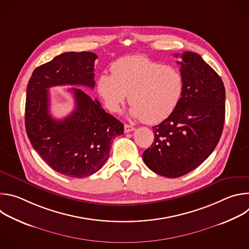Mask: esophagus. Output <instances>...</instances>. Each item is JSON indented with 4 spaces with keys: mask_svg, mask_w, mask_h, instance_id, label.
Returning a JSON list of instances; mask_svg holds the SVG:
<instances>
[{
    "mask_svg": "<svg viewBox=\"0 0 249 249\" xmlns=\"http://www.w3.org/2000/svg\"><path fill=\"white\" fill-rule=\"evenodd\" d=\"M135 130V128L133 127V126H131V125H129V124H125L124 125V131H125V133H129V132H132V131H134Z\"/></svg>",
    "mask_w": 249,
    "mask_h": 249,
    "instance_id": "34e87169",
    "label": "esophagus"
}]
</instances>
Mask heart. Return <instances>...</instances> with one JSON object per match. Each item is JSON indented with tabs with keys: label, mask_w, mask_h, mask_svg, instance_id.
Returning a JSON list of instances; mask_svg holds the SVG:
<instances>
[{
	"label": "heart",
	"mask_w": 249,
	"mask_h": 249,
	"mask_svg": "<svg viewBox=\"0 0 249 249\" xmlns=\"http://www.w3.org/2000/svg\"><path fill=\"white\" fill-rule=\"evenodd\" d=\"M111 72L97 81L98 93L110 111H118L129 94L130 114L155 124L167 118L182 97L184 78L175 67L144 56H127L113 63Z\"/></svg>",
	"instance_id": "heart-1"
}]
</instances>
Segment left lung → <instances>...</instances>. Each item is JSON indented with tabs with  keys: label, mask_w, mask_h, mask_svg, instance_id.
<instances>
[{
	"label": "left lung",
	"mask_w": 249,
	"mask_h": 249,
	"mask_svg": "<svg viewBox=\"0 0 249 249\" xmlns=\"http://www.w3.org/2000/svg\"><path fill=\"white\" fill-rule=\"evenodd\" d=\"M180 57L177 64L184 78L182 97L175 110L153 127L155 140L143 153L146 165L168 178L187 174L213 153L226 114V90L220 76L197 53L186 51Z\"/></svg>",
	"instance_id": "obj_1"
}]
</instances>
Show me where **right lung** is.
Masks as SVG:
<instances>
[{
    "label": "right lung",
    "mask_w": 249,
    "mask_h": 249,
    "mask_svg": "<svg viewBox=\"0 0 249 249\" xmlns=\"http://www.w3.org/2000/svg\"><path fill=\"white\" fill-rule=\"evenodd\" d=\"M92 52H66L33 71L26 89L25 129L33 149L57 172L75 178L98 171L109 157L111 140L124 125L106 113L97 99L73 88L75 109L62 120L49 113L48 89L84 86L93 89Z\"/></svg>",
    "instance_id": "obj_1"
}]
</instances>
